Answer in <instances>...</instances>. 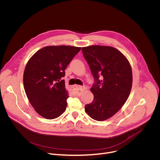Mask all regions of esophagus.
Masks as SVG:
<instances>
[{"label": "esophagus", "instance_id": "esophagus-1", "mask_svg": "<svg viewBox=\"0 0 160 160\" xmlns=\"http://www.w3.org/2000/svg\"><path fill=\"white\" fill-rule=\"evenodd\" d=\"M85 90V87L83 86H80V85H75L72 87V93L75 95H80L81 93Z\"/></svg>", "mask_w": 160, "mask_h": 160}]
</instances>
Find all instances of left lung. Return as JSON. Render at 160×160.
Segmentation results:
<instances>
[{
	"label": "left lung",
	"instance_id": "obj_1",
	"mask_svg": "<svg viewBox=\"0 0 160 160\" xmlns=\"http://www.w3.org/2000/svg\"><path fill=\"white\" fill-rule=\"evenodd\" d=\"M95 83L90 90L93 102L85 107L86 113L97 121L106 120L116 114L127 100L132 87L130 63L117 48L109 46L82 47Z\"/></svg>",
	"mask_w": 160,
	"mask_h": 160
}]
</instances>
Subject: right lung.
Listing matches in <instances>:
<instances>
[{
    "label": "right lung",
    "instance_id": "add662e5",
    "mask_svg": "<svg viewBox=\"0 0 160 160\" xmlns=\"http://www.w3.org/2000/svg\"><path fill=\"white\" fill-rule=\"evenodd\" d=\"M80 50L68 45L47 46L28 60L23 72L24 89L30 104L42 117L55 119L65 111L69 96L61 78Z\"/></svg>",
    "mask_w": 160,
    "mask_h": 160
}]
</instances>
